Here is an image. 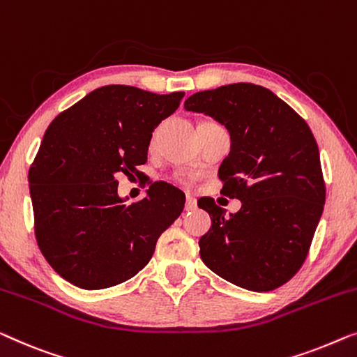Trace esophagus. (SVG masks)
<instances>
[{
    "label": "esophagus",
    "mask_w": 357,
    "mask_h": 357,
    "mask_svg": "<svg viewBox=\"0 0 357 357\" xmlns=\"http://www.w3.org/2000/svg\"><path fill=\"white\" fill-rule=\"evenodd\" d=\"M196 209V199L193 196H187V203H185V211H195Z\"/></svg>",
    "instance_id": "34e87169"
}]
</instances>
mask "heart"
I'll list each match as a JSON object with an SVG mask.
<instances>
[{
    "mask_svg": "<svg viewBox=\"0 0 357 357\" xmlns=\"http://www.w3.org/2000/svg\"><path fill=\"white\" fill-rule=\"evenodd\" d=\"M183 182H185V180H183Z\"/></svg>",
    "mask_w": 357,
    "mask_h": 357,
    "instance_id": "obj_1",
    "label": "heart"
}]
</instances>
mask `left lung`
<instances>
[{
  "label": "left lung",
  "instance_id": "1",
  "mask_svg": "<svg viewBox=\"0 0 357 357\" xmlns=\"http://www.w3.org/2000/svg\"><path fill=\"white\" fill-rule=\"evenodd\" d=\"M185 109L213 117L230 135L220 164V193L241 201L225 215L213 199L201 236V259L217 275L250 291L275 290L306 259L325 203L317 143L307 123L275 93L255 84L204 90Z\"/></svg>",
  "mask_w": 357,
  "mask_h": 357
}]
</instances>
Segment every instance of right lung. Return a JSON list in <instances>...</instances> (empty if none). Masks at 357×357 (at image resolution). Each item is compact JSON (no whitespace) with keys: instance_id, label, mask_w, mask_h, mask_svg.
I'll return each mask as SVG.
<instances>
[{"instance_id":"add662e5","label":"right lung","mask_w":357,"mask_h":357,"mask_svg":"<svg viewBox=\"0 0 357 357\" xmlns=\"http://www.w3.org/2000/svg\"><path fill=\"white\" fill-rule=\"evenodd\" d=\"M183 96L106 85L50 123L29 170L35 235L45 259L72 285L101 290L137 275L182 214L185 195L166 182L127 204L117 174H142L154 128Z\"/></svg>"}]
</instances>
